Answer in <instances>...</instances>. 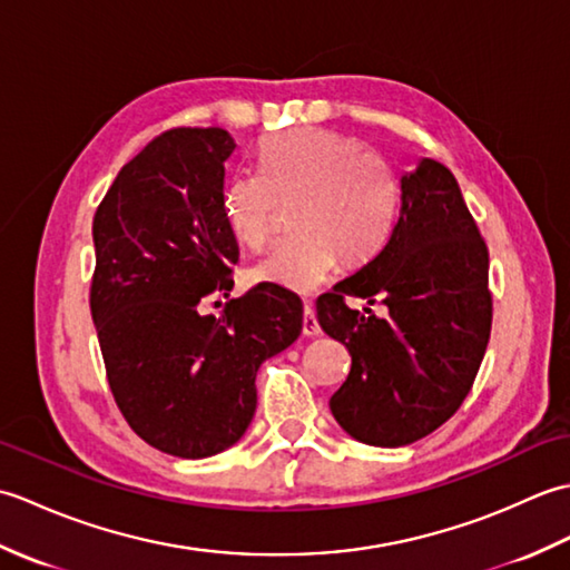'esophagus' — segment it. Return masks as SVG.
Returning a JSON list of instances; mask_svg holds the SVG:
<instances>
[{
	"label": "esophagus",
	"instance_id": "obj_1",
	"mask_svg": "<svg viewBox=\"0 0 570 570\" xmlns=\"http://www.w3.org/2000/svg\"><path fill=\"white\" fill-rule=\"evenodd\" d=\"M321 333V325H318V318H316V308H313L311 304L304 306V335L313 337Z\"/></svg>",
	"mask_w": 570,
	"mask_h": 570
}]
</instances>
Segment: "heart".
Listing matches in <instances>:
<instances>
[{"mask_svg":"<svg viewBox=\"0 0 570 570\" xmlns=\"http://www.w3.org/2000/svg\"><path fill=\"white\" fill-rule=\"evenodd\" d=\"M254 171H235L220 190L227 233L257 249L272 235L282 203H294V237L249 266V282L311 294L328 282L337 259L360 266L390 237L399 186L377 154L331 129H288L257 147Z\"/></svg>","mask_w":570,"mask_h":570,"instance_id":"b5f03b06","label":"heart"}]
</instances>
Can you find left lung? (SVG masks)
Returning <instances> with one entry per match:
<instances>
[{
	"label": "left lung",
	"instance_id": "left-lung-1",
	"mask_svg": "<svg viewBox=\"0 0 570 570\" xmlns=\"http://www.w3.org/2000/svg\"><path fill=\"white\" fill-rule=\"evenodd\" d=\"M399 184L386 245L316 301L321 328L353 357L331 396L333 416L353 439L384 448L414 443L455 414L492 328L488 245L455 176L421 159ZM345 295L380 297L391 313L365 317Z\"/></svg>",
	"mask_w": 570,
	"mask_h": 570
}]
</instances>
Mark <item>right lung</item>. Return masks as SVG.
I'll return each instance as SVG.
<instances>
[{"label":"right lung","mask_w":570,"mask_h":570,"mask_svg":"<svg viewBox=\"0 0 570 570\" xmlns=\"http://www.w3.org/2000/svg\"><path fill=\"white\" fill-rule=\"evenodd\" d=\"M235 139L176 127L122 166L92 220L90 311L107 382L139 439L176 458H208L242 439L257 409V370L301 335L292 292L227 296L239 249L220 213Z\"/></svg>","instance_id":"1"}]
</instances>
